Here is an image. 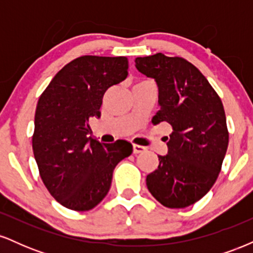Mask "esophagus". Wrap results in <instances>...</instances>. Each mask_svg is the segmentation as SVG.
Here are the masks:
<instances>
[{"mask_svg": "<svg viewBox=\"0 0 253 253\" xmlns=\"http://www.w3.org/2000/svg\"><path fill=\"white\" fill-rule=\"evenodd\" d=\"M145 150H146V149H145L144 146H141V145L133 144V153H134V155H138V153H143Z\"/></svg>", "mask_w": 253, "mask_h": 253, "instance_id": "1", "label": "esophagus"}]
</instances>
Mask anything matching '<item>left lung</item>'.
Returning <instances> with one entry per match:
<instances>
[{"instance_id":"1","label":"left lung","mask_w":253,"mask_h":253,"mask_svg":"<svg viewBox=\"0 0 253 253\" xmlns=\"http://www.w3.org/2000/svg\"><path fill=\"white\" fill-rule=\"evenodd\" d=\"M136 70L158 86L153 125L170 124L168 152L146 177L147 189L168 208H184L202 199L219 176L228 146L225 110L210 82L193 64L156 53L135 59Z\"/></svg>"}]
</instances>
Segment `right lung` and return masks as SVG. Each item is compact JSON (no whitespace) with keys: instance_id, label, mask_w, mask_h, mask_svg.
Returning <instances> with one entry per match:
<instances>
[{"instance_id":"right-lung-1","label":"right lung","mask_w":253,"mask_h":253,"mask_svg":"<svg viewBox=\"0 0 253 253\" xmlns=\"http://www.w3.org/2000/svg\"><path fill=\"white\" fill-rule=\"evenodd\" d=\"M127 69L126 57H80L57 72L38 101L34 158L47 190L69 210L97 206L108 194L115 167L132 153L128 141L102 144L89 136L104 92L123 82Z\"/></svg>"}]
</instances>
